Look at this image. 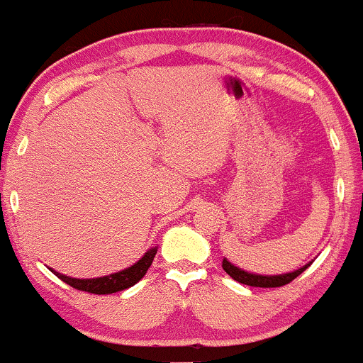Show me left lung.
Masks as SVG:
<instances>
[{
	"label": "left lung",
	"mask_w": 363,
	"mask_h": 363,
	"mask_svg": "<svg viewBox=\"0 0 363 363\" xmlns=\"http://www.w3.org/2000/svg\"><path fill=\"white\" fill-rule=\"evenodd\" d=\"M225 273L230 274L232 278H234L235 281L239 283H244V285H249V286H261V289H274V286H283L286 285V283H290L291 280H295V278L298 277V274H302L306 272L307 268L311 266L306 264L303 268L297 269V272L294 273H286V274H277V277H262V274H252V273H247V272H242V269H239L237 266L230 264L227 259H223L222 262Z\"/></svg>",
	"instance_id": "8db88e82"
}]
</instances>
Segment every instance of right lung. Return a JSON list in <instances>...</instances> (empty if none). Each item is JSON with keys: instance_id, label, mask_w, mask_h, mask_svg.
I'll return each mask as SVG.
<instances>
[{"instance_id": "obj_1", "label": "right lung", "mask_w": 363, "mask_h": 363, "mask_svg": "<svg viewBox=\"0 0 363 363\" xmlns=\"http://www.w3.org/2000/svg\"><path fill=\"white\" fill-rule=\"evenodd\" d=\"M157 249H150V251L145 254L141 259L133 264L131 268L123 269V272L109 274V277H102V278H91V280H78V278H69L65 277V274L56 273L54 269L51 272L56 274L60 280L65 283H68L69 286L73 289L82 290V291H89V294H95V295H107V294H116V291L126 290L129 286L136 285L141 278L145 277L148 272V268L152 266L153 257H155Z\"/></svg>"}]
</instances>
